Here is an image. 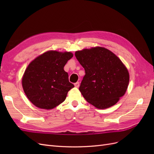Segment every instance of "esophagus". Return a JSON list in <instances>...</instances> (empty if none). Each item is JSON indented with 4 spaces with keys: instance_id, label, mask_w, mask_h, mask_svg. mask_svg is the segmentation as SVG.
Here are the masks:
<instances>
[{
    "instance_id": "34e87169",
    "label": "esophagus",
    "mask_w": 154,
    "mask_h": 154,
    "mask_svg": "<svg viewBox=\"0 0 154 154\" xmlns=\"http://www.w3.org/2000/svg\"><path fill=\"white\" fill-rule=\"evenodd\" d=\"M74 86H75L76 87H79V86H80V83L79 82H76V83H74Z\"/></svg>"
}]
</instances>
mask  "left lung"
<instances>
[{
  "label": "left lung",
  "instance_id": "obj_1",
  "mask_svg": "<svg viewBox=\"0 0 154 154\" xmlns=\"http://www.w3.org/2000/svg\"><path fill=\"white\" fill-rule=\"evenodd\" d=\"M75 57L85 69L79 90L87 101L100 109L117 103L129 83V73L121 60L101 47L78 51Z\"/></svg>",
  "mask_w": 154,
  "mask_h": 154
}]
</instances>
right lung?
Segmentation results:
<instances>
[{
    "instance_id": "obj_1",
    "label": "right lung",
    "mask_w": 154,
    "mask_h": 154,
    "mask_svg": "<svg viewBox=\"0 0 154 154\" xmlns=\"http://www.w3.org/2000/svg\"><path fill=\"white\" fill-rule=\"evenodd\" d=\"M73 57L70 52L49 51L32 61L22 78L23 89L36 106L52 109L62 103L74 87L63 67Z\"/></svg>"
}]
</instances>
